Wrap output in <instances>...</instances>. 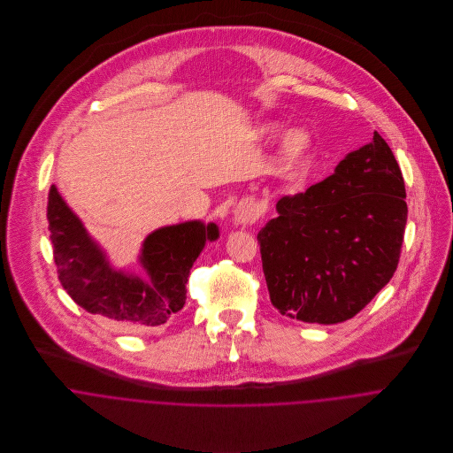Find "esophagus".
<instances>
[{
	"instance_id": "esophagus-1",
	"label": "esophagus",
	"mask_w": 453,
	"mask_h": 453,
	"mask_svg": "<svg viewBox=\"0 0 453 453\" xmlns=\"http://www.w3.org/2000/svg\"><path fill=\"white\" fill-rule=\"evenodd\" d=\"M259 214H261V209L258 203H255L253 200H244L235 209V221L242 225H251L258 219Z\"/></svg>"
}]
</instances>
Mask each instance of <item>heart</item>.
Listing matches in <instances>:
<instances>
[{"instance_id": "1", "label": "heart", "mask_w": 453, "mask_h": 453, "mask_svg": "<svg viewBox=\"0 0 453 453\" xmlns=\"http://www.w3.org/2000/svg\"><path fill=\"white\" fill-rule=\"evenodd\" d=\"M307 142V135L302 130H291L284 139V151L288 155H298Z\"/></svg>"}]
</instances>
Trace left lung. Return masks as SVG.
Returning a JSON list of instances; mask_svg holds the SVG:
<instances>
[{"label": "left lung", "mask_w": 453, "mask_h": 453, "mask_svg": "<svg viewBox=\"0 0 453 453\" xmlns=\"http://www.w3.org/2000/svg\"><path fill=\"white\" fill-rule=\"evenodd\" d=\"M401 169L386 139L349 153L334 174L284 195L258 234L272 305L303 323H343L392 279L406 226Z\"/></svg>", "instance_id": "1"}]
</instances>
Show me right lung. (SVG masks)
Segmentation results:
<instances>
[{"mask_svg": "<svg viewBox=\"0 0 453 453\" xmlns=\"http://www.w3.org/2000/svg\"><path fill=\"white\" fill-rule=\"evenodd\" d=\"M47 218L65 293L87 312L130 329L160 326L183 309L194 261L205 241L218 239V226L200 221L153 232L144 241L141 257L148 277L141 279L110 268L56 187L49 192Z\"/></svg>", "mask_w": 453, "mask_h": 453, "instance_id": "1", "label": "right lung"}]
</instances>
